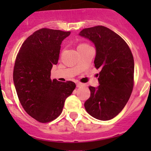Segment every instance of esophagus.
Returning <instances> with one entry per match:
<instances>
[{
  "instance_id": "esophagus-1",
  "label": "esophagus",
  "mask_w": 151,
  "mask_h": 151,
  "mask_svg": "<svg viewBox=\"0 0 151 151\" xmlns=\"http://www.w3.org/2000/svg\"><path fill=\"white\" fill-rule=\"evenodd\" d=\"M82 85H83V84H82L81 83H77V88H79V87L82 86Z\"/></svg>"
}]
</instances>
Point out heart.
I'll return each mask as SVG.
<instances>
[{"instance_id":"b5f03b06","label":"heart","mask_w":151,"mask_h":151,"mask_svg":"<svg viewBox=\"0 0 151 151\" xmlns=\"http://www.w3.org/2000/svg\"><path fill=\"white\" fill-rule=\"evenodd\" d=\"M88 45H86V44H81V45H79L78 47H82V46H87Z\"/></svg>"}]
</instances>
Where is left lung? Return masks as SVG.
Returning a JSON list of instances; mask_svg holds the SVG:
<instances>
[{
  "label": "left lung",
  "mask_w": 151,
  "mask_h": 151,
  "mask_svg": "<svg viewBox=\"0 0 151 151\" xmlns=\"http://www.w3.org/2000/svg\"><path fill=\"white\" fill-rule=\"evenodd\" d=\"M80 36L95 45L94 64L101 69L99 85L89 86L91 96L85 102V108L93 118L109 121L122 111L132 94L134 83L133 55L119 35L102 25L83 29Z\"/></svg>",
  "instance_id": "1"
}]
</instances>
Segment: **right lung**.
Segmentation results:
<instances>
[{"mask_svg":"<svg viewBox=\"0 0 151 151\" xmlns=\"http://www.w3.org/2000/svg\"><path fill=\"white\" fill-rule=\"evenodd\" d=\"M70 31L42 28L28 36L15 60L13 80L19 102L30 116L48 123L61 114L65 100L75 83L51 80L53 65L58 63L62 41Z\"/></svg>","mask_w":151,"mask_h":151,"instance_id":"1","label":"right lung"}]
</instances>
